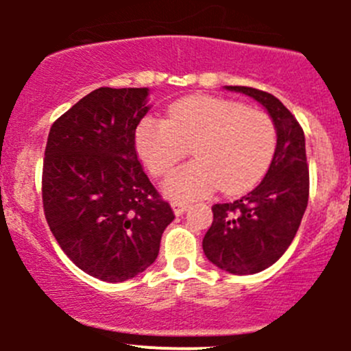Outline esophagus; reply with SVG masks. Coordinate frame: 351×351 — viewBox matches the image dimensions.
Wrapping results in <instances>:
<instances>
[{
	"label": "esophagus",
	"mask_w": 351,
	"mask_h": 351,
	"mask_svg": "<svg viewBox=\"0 0 351 351\" xmlns=\"http://www.w3.org/2000/svg\"><path fill=\"white\" fill-rule=\"evenodd\" d=\"M189 205H190V202H185V200H173L171 202V207H173V210H175L176 215H182L183 212L189 208Z\"/></svg>",
	"instance_id": "34e87169"
}]
</instances>
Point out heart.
Masks as SVG:
<instances>
[{
	"instance_id": "obj_1",
	"label": "heart",
	"mask_w": 351,
	"mask_h": 351,
	"mask_svg": "<svg viewBox=\"0 0 351 351\" xmlns=\"http://www.w3.org/2000/svg\"><path fill=\"white\" fill-rule=\"evenodd\" d=\"M189 146L195 161L168 176L166 195L185 200L217 186L241 192L267 171L277 146V127L263 110L193 95L169 105L166 119L144 117L136 129V149L154 176L171 171Z\"/></svg>"
}]
</instances>
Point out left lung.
Instances as JSON below:
<instances>
[{
  "mask_svg": "<svg viewBox=\"0 0 351 351\" xmlns=\"http://www.w3.org/2000/svg\"><path fill=\"white\" fill-rule=\"evenodd\" d=\"M254 98L277 127V147L267 175L250 193L212 207L214 222L202 246L208 261L234 275L271 267L290 246L309 200L304 130L278 98L250 86H226Z\"/></svg>",
  "mask_w": 351,
  "mask_h": 351,
  "instance_id": "1",
  "label": "left lung"
}]
</instances>
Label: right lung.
<instances>
[{
  "mask_svg": "<svg viewBox=\"0 0 351 351\" xmlns=\"http://www.w3.org/2000/svg\"><path fill=\"white\" fill-rule=\"evenodd\" d=\"M147 88H98L51 127L42 202L56 241L95 278L123 282L154 263L175 219L144 173L136 129Z\"/></svg>",
  "mask_w": 351,
  "mask_h": 351,
  "instance_id": "1",
  "label": "right lung"
}]
</instances>
